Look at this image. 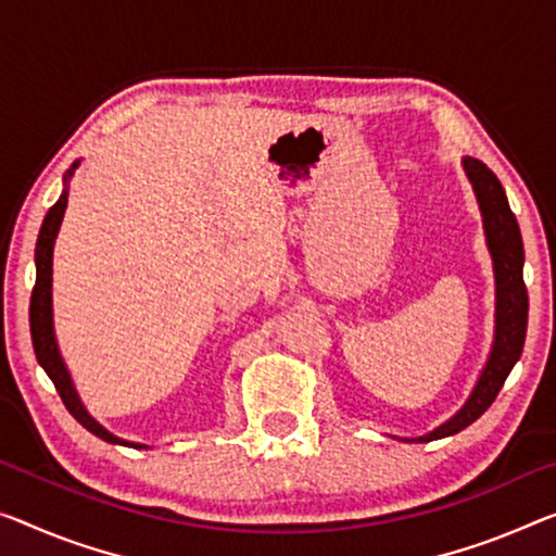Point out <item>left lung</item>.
<instances>
[{
    "label": "left lung",
    "mask_w": 556,
    "mask_h": 556,
    "mask_svg": "<svg viewBox=\"0 0 556 556\" xmlns=\"http://www.w3.org/2000/svg\"><path fill=\"white\" fill-rule=\"evenodd\" d=\"M463 166L467 170L469 181H472L477 203H480L486 245H490L494 276H497V332H494V348L490 361H486L482 378L477 382L472 397L467 400V405L459 409L452 420L440 425L438 430H432L430 434H422V438H417L415 442L447 438V434H455L459 430H465L467 425H472L477 417L494 403V397L500 395L509 370L519 361V355H522L527 336L529 295L522 278L525 245L517 218L509 208V201L505 195V189H502L500 178L494 176L480 159H465Z\"/></svg>",
    "instance_id": "1"
}]
</instances>
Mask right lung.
I'll return each instance as SVG.
<instances>
[{"mask_svg":"<svg viewBox=\"0 0 556 556\" xmlns=\"http://www.w3.org/2000/svg\"><path fill=\"white\" fill-rule=\"evenodd\" d=\"M72 170L66 174V178L72 176ZM64 208H66V191L59 195V201L49 208L37 238V253H34V261H37V283H34L31 303H29V328H31L34 353H37L39 365L45 367L51 382H54V388L59 392V397H62V403L66 405V409H70L76 420L87 427L91 434H97V438L106 442H114V445L141 447V445H134V442H124L114 438V434L106 432L104 427H101L87 413V409H84L81 400L72 386L70 372H66V367L62 363V355H59V348L54 340V326H51V253H54V238L59 233V226H62Z\"/></svg>","mask_w":556,"mask_h":556,"instance_id":"1","label":"right lung"}]
</instances>
